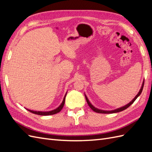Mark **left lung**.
Here are the masks:
<instances>
[{"instance_id":"8db88e82","label":"left lung","mask_w":152,"mask_h":152,"mask_svg":"<svg viewBox=\"0 0 152 152\" xmlns=\"http://www.w3.org/2000/svg\"><path fill=\"white\" fill-rule=\"evenodd\" d=\"M144 82H145V81H143V82H142V86H141V89H140V91H139V93H138V94H137L136 96V97L133 99L131 102L129 103H128L127 104H126V106H124V107H121V108H118V109H116V110H111V111H104V110H99V109H98V108H95L94 106H93L91 104V103L89 102V101L88 100V99H87V96L85 95V97H86V101H87V104H88V105L89 106V107L93 110L94 112H97V113H117V112H121V111H123V110H126V108H127L128 107H129L134 102V101L137 99V98L138 97V96L141 94V92H142V89H143V86H144Z\"/></svg>"}]
</instances>
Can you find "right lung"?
I'll use <instances>...</instances> for the list:
<instances>
[{
    "label": "right lung",
    "mask_w": 152,
    "mask_h": 152,
    "mask_svg": "<svg viewBox=\"0 0 152 152\" xmlns=\"http://www.w3.org/2000/svg\"><path fill=\"white\" fill-rule=\"evenodd\" d=\"M66 95V94H65V97H64L63 100V102L60 104V106H59V107L58 108H57L56 109H55L54 110H52V111H50V112H37V111H33V110H28V109H27V110H28L29 112L33 113H35V114H37V115H51L56 114V113L60 112L61 110H62L63 106H64V104H65Z\"/></svg>",
    "instance_id": "add662e5"
}]
</instances>
